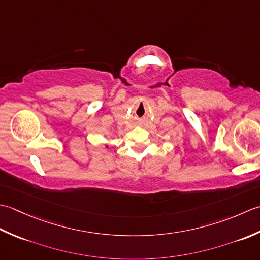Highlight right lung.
I'll use <instances>...</instances> for the list:
<instances>
[{
  "instance_id": "right-lung-1",
  "label": "right lung",
  "mask_w": 260,
  "mask_h": 260,
  "mask_svg": "<svg viewBox=\"0 0 260 260\" xmlns=\"http://www.w3.org/2000/svg\"><path fill=\"white\" fill-rule=\"evenodd\" d=\"M104 146H105V148H109V146H108V144H105V145H104Z\"/></svg>"
}]
</instances>
